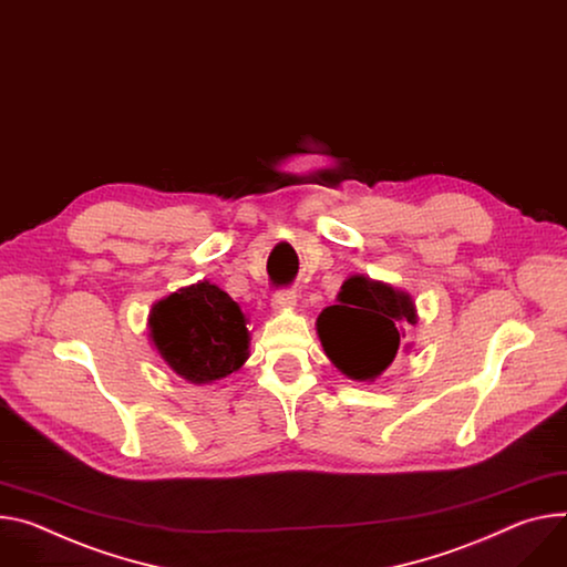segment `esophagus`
Masks as SVG:
<instances>
[{
	"instance_id": "1",
	"label": "esophagus",
	"mask_w": 567,
	"mask_h": 567,
	"mask_svg": "<svg viewBox=\"0 0 567 567\" xmlns=\"http://www.w3.org/2000/svg\"><path fill=\"white\" fill-rule=\"evenodd\" d=\"M271 307L276 312L293 310V307H296V291L293 289H278L271 298Z\"/></svg>"
}]
</instances>
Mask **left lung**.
I'll return each instance as SVG.
<instances>
[{"label":"left lung","instance_id":"1","mask_svg":"<svg viewBox=\"0 0 567 567\" xmlns=\"http://www.w3.org/2000/svg\"><path fill=\"white\" fill-rule=\"evenodd\" d=\"M337 298L317 319L321 346L343 375L373 382L395 359L404 328L416 323V305L406 291L367 276L348 278Z\"/></svg>","mask_w":567,"mask_h":567}]
</instances>
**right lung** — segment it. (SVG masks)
<instances>
[{"label":"right lung","instance_id":"right-lung-1","mask_svg":"<svg viewBox=\"0 0 567 567\" xmlns=\"http://www.w3.org/2000/svg\"><path fill=\"white\" fill-rule=\"evenodd\" d=\"M148 332L165 364L192 384L221 380L248 359L246 317L226 291L208 280L153 305Z\"/></svg>","mask_w":567,"mask_h":567}]
</instances>
